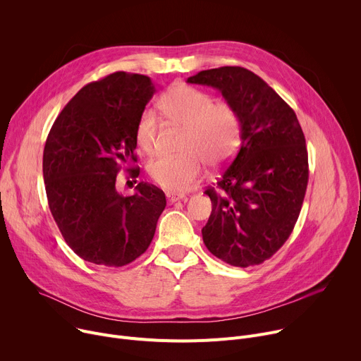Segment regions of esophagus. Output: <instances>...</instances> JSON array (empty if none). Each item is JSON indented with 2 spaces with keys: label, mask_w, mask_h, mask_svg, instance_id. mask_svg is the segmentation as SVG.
Returning <instances> with one entry per match:
<instances>
[{
  "label": "esophagus",
  "mask_w": 361,
  "mask_h": 361,
  "mask_svg": "<svg viewBox=\"0 0 361 361\" xmlns=\"http://www.w3.org/2000/svg\"><path fill=\"white\" fill-rule=\"evenodd\" d=\"M167 199H169V203H176L178 200H183L185 199L184 194H180V192H167Z\"/></svg>",
  "instance_id": "34e87169"
}]
</instances>
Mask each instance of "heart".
I'll list each match as a JSON object with an SVG mask.
<instances>
[{
	"label": "heart",
	"instance_id": "obj_1",
	"mask_svg": "<svg viewBox=\"0 0 361 361\" xmlns=\"http://www.w3.org/2000/svg\"><path fill=\"white\" fill-rule=\"evenodd\" d=\"M158 108L166 119L185 128L183 155H159L148 166L151 178L169 191H185L197 181L204 161L220 167L231 159L240 142L242 119L238 108L227 102H214L213 96L194 86L177 83L159 97ZM158 119L152 111H144L135 128L137 147L152 154L157 145Z\"/></svg>",
	"mask_w": 361,
	"mask_h": 361
}]
</instances>
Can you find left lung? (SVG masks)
Instances as JSON below:
<instances>
[{
	"label": "left lung",
	"instance_id": "8db88e82",
	"mask_svg": "<svg viewBox=\"0 0 361 361\" xmlns=\"http://www.w3.org/2000/svg\"><path fill=\"white\" fill-rule=\"evenodd\" d=\"M187 82L219 89L242 119L236 157L204 191L212 214L203 242L228 265H259L288 240L302 207L308 184L302 128L282 97L245 68L202 71Z\"/></svg>",
	"mask_w": 361,
	"mask_h": 361
}]
</instances>
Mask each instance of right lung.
<instances>
[{
	"mask_svg": "<svg viewBox=\"0 0 361 361\" xmlns=\"http://www.w3.org/2000/svg\"><path fill=\"white\" fill-rule=\"evenodd\" d=\"M155 87L148 76L115 72L83 86L56 118L43 152L49 207L61 236L83 260L125 267L151 245L166 194L138 183L116 190L137 162L135 128ZM138 177V170L126 167Z\"/></svg>",
	"mask_w": 361,
	"mask_h": 361,
	"instance_id": "obj_1",
	"label": "right lung"
}]
</instances>
